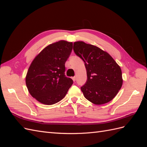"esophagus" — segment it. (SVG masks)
Returning <instances> with one entry per match:
<instances>
[{
	"label": "esophagus",
	"instance_id": "esophagus-1",
	"mask_svg": "<svg viewBox=\"0 0 147 147\" xmlns=\"http://www.w3.org/2000/svg\"><path fill=\"white\" fill-rule=\"evenodd\" d=\"M72 80H73V81H74V82H75V80H76V77H72Z\"/></svg>",
	"mask_w": 147,
	"mask_h": 147
}]
</instances>
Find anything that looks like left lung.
I'll return each mask as SVG.
<instances>
[{"label":"left lung","instance_id":"1","mask_svg":"<svg viewBox=\"0 0 147 147\" xmlns=\"http://www.w3.org/2000/svg\"><path fill=\"white\" fill-rule=\"evenodd\" d=\"M74 51L84 61L87 80L81 87L84 97L101 105L112 100L123 84L120 67L109 53L83 42H75Z\"/></svg>","mask_w":147,"mask_h":147}]
</instances>
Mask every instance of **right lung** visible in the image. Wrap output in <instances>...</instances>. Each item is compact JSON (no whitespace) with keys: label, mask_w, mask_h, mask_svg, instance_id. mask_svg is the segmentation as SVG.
<instances>
[{"label":"right lung","mask_w":147,"mask_h":147,"mask_svg":"<svg viewBox=\"0 0 147 147\" xmlns=\"http://www.w3.org/2000/svg\"><path fill=\"white\" fill-rule=\"evenodd\" d=\"M72 48V42L65 40L50 44L31 63L26 84L30 95L40 103H57L64 98L72 86L73 80L65 75V63Z\"/></svg>","instance_id":"1"}]
</instances>
